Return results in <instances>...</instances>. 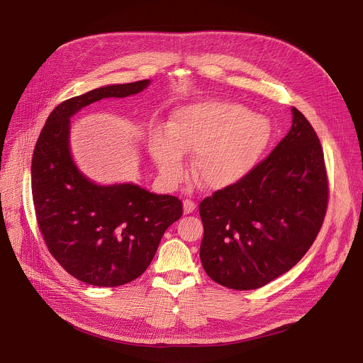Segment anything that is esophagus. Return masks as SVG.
Listing matches in <instances>:
<instances>
[{"mask_svg":"<svg viewBox=\"0 0 363 363\" xmlns=\"http://www.w3.org/2000/svg\"><path fill=\"white\" fill-rule=\"evenodd\" d=\"M195 208H196V203L194 201H191V199L184 201V213L185 214H191Z\"/></svg>","mask_w":363,"mask_h":363,"instance_id":"1","label":"esophagus"}]
</instances>
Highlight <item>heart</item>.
<instances>
[{"label": "heart", "mask_w": 363, "mask_h": 363, "mask_svg": "<svg viewBox=\"0 0 363 363\" xmlns=\"http://www.w3.org/2000/svg\"><path fill=\"white\" fill-rule=\"evenodd\" d=\"M273 135L267 118L230 101L203 100L179 108L153 147L164 178L185 177V152L195 153L194 175L208 189L231 186L248 175Z\"/></svg>", "instance_id": "b5f03b06"}]
</instances>
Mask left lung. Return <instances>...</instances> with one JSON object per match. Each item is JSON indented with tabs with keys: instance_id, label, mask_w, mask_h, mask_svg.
Instances as JSON below:
<instances>
[{
	"instance_id": "8db88e82",
	"label": "left lung",
	"mask_w": 363,
	"mask_h": 363,
	"mask_svg": "<svg viewBox=\"0 0 363 363\" xmlns=\"http://www.w3.org/2000/svg\"><path fill=\"white\" fill-rule=\"evenodd\" d=\"M289 133L237 184L199 203V257L216 283L254 290L294 267L315 242L329 185L320 140L291 108Z\"/></svg>"
}]
</instances>
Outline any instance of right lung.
Segmentation results:
<instances>
[{
	"instance_id": "obj_1",
	"label": "right lung",
	"mask_w": 363,
	"mask_h": 363,
	"mask_svg": "<svg viewBox=\"0 0 363 363\" xmlns=\"http://www.w3.org/2000/svg\"><path fill=\"white\" fill-rule=\"evenodd\" d=\"M149 80L112 84L62 101L50 113L31 161V191L38 228L57 263L77 280L116 287L150 264L167 228L182 217L178 196L133 184L97 185L70 153V118L105 97L142 91Z\"/></svg>"
}]
</instances>
